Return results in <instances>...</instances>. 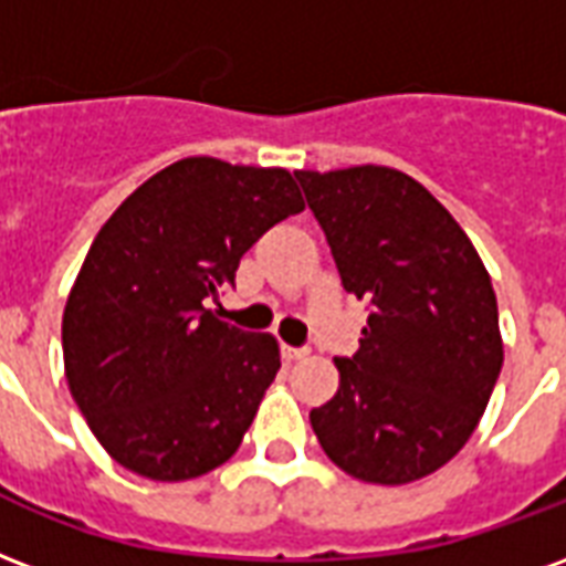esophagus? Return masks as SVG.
I'll return each instance as SVG.
<instances>
[{"label":"esophagus","mask_w":566,"mask_h":566,"mask_svg":"<svg viewBox=\"0 0 566 566\" xmlns=\"http://www.w3.org/2000/svg\"><path fill=\"white\" fill-rule=\"evenodd\" d=\"M308 354V347H291V345H282V357L287 363H294V359H303Z\"/></svg>","instance_id":"obj_1"}]
</instances>
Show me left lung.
<instances>
[{"mask_svg": "<svg viewBox=\"0 0 566 566\" xmlns=\"http://www.w3.org/2000/svg\"><path fill=\"white\" fill-rule=\"evenodd\" d=\"M347 294L368 303L338 392L308 413L324 453L366 483L401 485L474 434L504 363L497 300L455 219L401 170H294Z\"/></svg>", "mask_w": 566, "mask_h": 566, "instance_id": "8db88e82", "label": "left lung"}]
</instances>
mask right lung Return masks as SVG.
I'll return each instance as SVG.
<instances>
[{
    "label": "right lung",
    "mask_w": 566,
    "mask_h": 566,
    "mask_svg": "<svg viewBox=\"0 0 566 566\" xmlns=\"http://www.w3.org/2000/svg\"><path fill=\"white\" fill-rule=\"evenodd\" d=\"M303 207L282 167L182 158L104 221L65 303L62 354L71 396L123 468L179 483L240 450L282 359L275 338L207 305Z\"/></svg>",
    "instance_id": "add662e5"
}]
</instances>
